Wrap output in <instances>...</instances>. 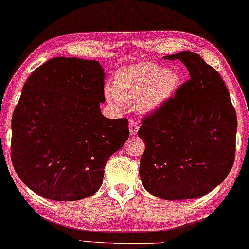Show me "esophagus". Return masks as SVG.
<instances>
[{"label":"esophagus","mask_w":249,"mask_h":249,"mask_svg":"<svg viewBox=\"0 0 249 249\" xmlns=\"http://www.w3.org/2000/svg\"><path fill=\"white\" fill-rule=\"evenodd\" d=\"M138 128H140V125H138L137 122L134 120H130V122H129V131H130V135L135 136V135L137 134Z\"/></svg>","instance_id":"obj_1"}]
</instances>
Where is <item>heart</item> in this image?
<instances>
[{
	"label": "heart",
	"mask_w": 249,
	"mask_h": 249,
	"mask_svg": "<svg viewBox=\"0 0 249 249\" xmlns=\"http://www.w3.org/2000/svg\"><path fill=\"white\" fill-rule=\"evenodd\" d=\"M180 75L158 63H141L118 71L114 88L106 87L105 97L109 104L122 108L124 102H136L141 111L151 113L172 98L178 88Z\"/></svg>",
	"instance_id": "heart-1"
}]
</instances>
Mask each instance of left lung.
I'll return each mask as SVG.
<instances>
[{
  "label": "left lung",
  "mask_w": 249,
  "mask_h": 249,
  "mask_svg": "<svg viewBox=\"0 0 249 249\" xmlns=\"http://www.w3.org/2000/svg\"><path fill=\"white\" fill-rule=\"evenodd\" d=\"M163 58L182 61L190 79L142 121L140 176L157 198L196 199L223 182L233 166L237 114L221 75L198 53Z\"/></svg>",
  "instance_id": "8db88e82"
}]
</instances>
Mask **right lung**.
I'll use <instances>...</instances> for the list:
<instances>
[{
  "instance_id": "1",
  "label": "right lung",
  "mask_w": 249,
  "mask_h": 249,
  "mask_svg": "<svg viewBox=\"0 0 249 249\" xmlns=\"http://www.w3.org/2000/svg\"><path fill=\"white\" fill-rule=\"evenodd\" d=\"M104 80L98 61L57 57L22 87L11 121V160L38 196L75 201L101 188L106 161L129 137L127 119L102 114Z\"/></svg>"
}]
</instances>
